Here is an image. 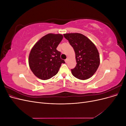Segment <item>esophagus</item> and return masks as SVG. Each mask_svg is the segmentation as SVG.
I'll return each mask as SVG.
<instances>
[{
	"instance_id": "34e87169",
	"label": "esophagus",
	"mask_w": 126,
	"mask_h": 126,
	"mask_svg": "<svg viewBox=\"0 0 126 126\" xmlns=\"http://www.w3.org/2000/svg\"><path fill=\"white\" fill-rule=\"evenodd\" d=\"M64 61H65V62H66V63H68V59H65V60H64Z\"/></svg>"
}]
</instances>
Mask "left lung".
<instances>
[{"mask_svg": "<svg viewBox=\"0 0 126 126\" xmlns=\"http://www.w3.org/2000/svg\"><path fill=\"white\" fill-rule=\"evenodd\" d=\"M73 47L77 64L71 70L74 77L80 80L89 79L97 71L100 64V58L96 47L89 39L82 34H63Z\"/></svg>", "mask_w": 126, "mask_h": 126, "instance_id": "obj_1", "label": "left lung"}]
</instances>
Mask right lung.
<instances>
[{"label": "right lung", "instance_id": "1", "mask_svg": "<svg viewBox=\"0 0 126 126\" xmlns=\"http://www.w3.org/2000/svg\"><path fill=\"white\" fill-rule=\"evenodd\" d=\"M61 34L49 33L36 43L30 51L29 65L36 77L47 80L55 76L64 60L60 58L61 52L56 49L62 40Z\"/></svg>", "mask_w": 126, "mask_h": 126}]
</instances>
